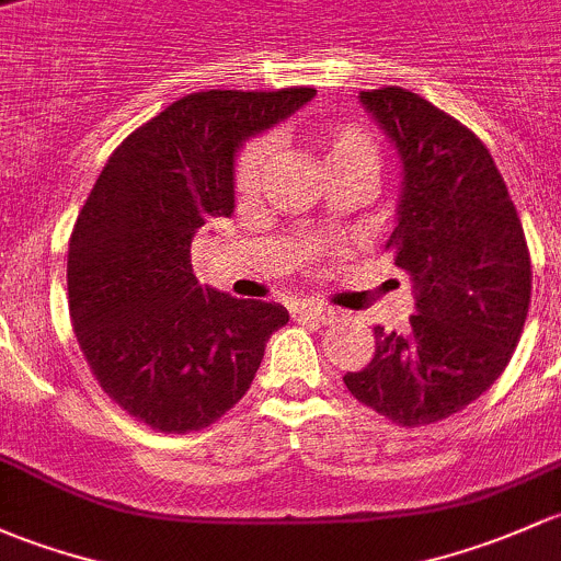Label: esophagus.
I'll list each match as a JSON object with an SVG mask.
<instances>
[{"label":"esophagus","instance_id":"esophagus-1","mask_svg":"<svg viewBox=\"0 0 561 561\" xmlns=\"http://www.w3.org/2000/svg\"><path fill=\"white\" fill-rule=\"evenodd\" d=\"M299 321L316 323V327H327V323L337 321V310L323 308V305H305V308L299 310Z\"/></svg>","mask_w":561,"mask_h":561}]
</instances>
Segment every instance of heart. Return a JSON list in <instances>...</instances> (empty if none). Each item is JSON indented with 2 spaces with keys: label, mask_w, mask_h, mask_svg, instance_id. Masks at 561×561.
Segmentation results:
<instances>
[{
  "label": "heart",
  "mask_w": 561,
  "mask_h": 561,
  "mask_svg": "<svg viewBox=\"0 0 561 561\" xmlns=\"http://www.w3.org/2000/svg\"><path fill=\"white\" fill-rule=\"evenodd\" d=\"M316 148H319L323 170L345 164V161H369L378 164V146L362 126L356 124H334V126H316L313 131ZM273 142L270 137H253L234 156L232 183L240 194H251L259 186L264 167H267Z\"/></svg>",
  "instance_id": "b5f03b06"
}]
</instances>
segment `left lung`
<instances>
[{"label": "left lung", "instance_id": "8db88e82", "mask_svg": "<svg viewBox=\"0 0 561 561\" xmlns=\"http://www.w3.org/2000/svg\"><path fill=\"white\" fill-rule=\"evenodd\" d=\"M359 102L402 161L386 248L413 280L415 316L405 334L375 327L373 359L343 383L394 424H435L511 362L533 294L529 248L492 153L467 126L400 85Z\"/></svg>", "mask_w": 561, "mask_h": 561}]
</instances>
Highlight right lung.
I'll return each instance as SVG.
<instances>
[{"label":"right lung","instance_id":"1","mask_svg":"<svg viewBox=\"0 0 561 561\" xmlns=\"http://www.w3.org/2000/svg\"><path fill=\"white\" fill-rule=\"evenodd\" d=\"M316 96L199 91L131 131L96 178L69 238L75 337L102 391L159 432L210 426L242 400L270 334L288 321L275 302L199 286L192 240L232 216L234 156L248 137Z\"/></svg>","mask_w":561,"mask_h":561}]
</instances>
